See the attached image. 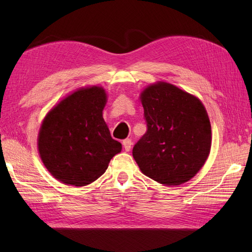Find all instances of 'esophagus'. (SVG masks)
Here are the masks:
<instances>
[{"label":"esophagus","instance_id":"obj_1","mask_svg":"<svg viewBox=\"0 0 252 252\" xmlns=\"http://www.w3.org/2000/svg\"><path fill=\"white\" fill-rule=\"evenodd\" d=\"M122 145H123V148L126 149V152H130L131 146H132V141L130 138H126V140L122 142Z\"/></svg>","mask_w":252,"mask_h":252}]
</instances>
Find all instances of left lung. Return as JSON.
<instances>
[{
    "mask_svg": "<svg viewBox=\"0 0 252 252\" xmlns=\"http://www.w3.org/2000/svg\"><path fill=\"white\" fill-rule=\"evenodd\" d=\"M140 99L147 132L132 152L138 168L162 185L189 181L211 149V125L205 106L197 96L164 81L148 85Z\"/></svg>",
    "mask_w": 252,
    "mask_h": 252,
    "instance_id": "left-lung-1",
    "label": "left lung"
}]
</instances>
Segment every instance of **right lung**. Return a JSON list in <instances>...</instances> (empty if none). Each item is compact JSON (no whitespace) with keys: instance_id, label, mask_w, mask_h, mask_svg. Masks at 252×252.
I'll list each match as a JSON object with an SVG mask.
<instances>
[{"instance_id":"right-lung-1","label":"right lung","mask_w":252,"mask_h":252,"mask_svg":"<svg viewBox=\"0 0 252 252\" xmlns=\"http://www.w3.org/2000/svg\"><path fill=\"white\" fill-rule=\"evenodd\" d=\"M107 93L88 85L69 93L47 112L37 134V152L47 171L66 185L97 180L122 149L103 118Z\"/></svg>"}]
</instances>
